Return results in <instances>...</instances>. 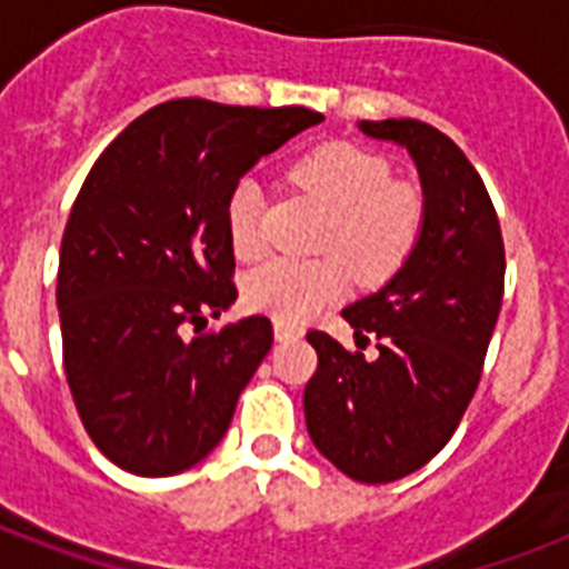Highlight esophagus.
Listing matches in <instances>:
<instances>
[{"mask_svg": "<svg viewBox=\"0 0 569 569\" xmlns=\"http://www.w3.org/2000/svg\"><path fill=\"white\" fill-rule=\"evenodd\" d=\"M274 339L277 342H292V339H301V330L283 325V321H274Z\"/></svg>", "mask_w": 569, "mask_h": 569, "instance_id": "obj_1", "label": "esophagus"}]
</instances>
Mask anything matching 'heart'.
Returning a JSON list of instances; mask_svg holds the SVG:
<instances>
[{"label": "heart", "mask_w": 569, "mask_h": 569, "mask_svg": "<svg viewBox=\"0 0 569 569\" xmlns=\"http://www.w3.org/2000/svg\"><path fill=\"white\" fill-rule=\"evenodd\" d=\"M292 182L328 209L319 248L342 252L363 280H383L413 250L425 218L422 197L405 182H389V164L380 156L342 141L316 147L292 164ZM227 232L239 259H257L266 248L262 189L253 180L232 189ZM341 258L268 259L244 280V303L283 325L307 321L348 289L351 271Z\"/></svg>", "instance_id": "b5f03b06"}]
</instances>
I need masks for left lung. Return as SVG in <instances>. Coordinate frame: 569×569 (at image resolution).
Returning <instances> with one entry per match:
<instances>
[{
  "label": "left lung",
  "instance_id": "left-lung-1",
  "mask_svg": "<svg viewBox=\"0 0 569 569\" xmlns=\"http://www.w3.org/2000/svg\"><path fill=\"white\" fill-rule=\"evenodd\" d=\"M357 129L413 159L422 230L396 274L342 310L357 339H380L375 360L307 333L319 369L303 389V416L312 446L339 472L389 485L449 442L476 396L502 307L505 244L485 182L440 129L422 120H360Z\"/></svg>",
  "mask_w": 569,
  "mask_h": 569
}]
</instances>
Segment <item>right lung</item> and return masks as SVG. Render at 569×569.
Segmentation results:
<instances>
[{
    "label": "right lung",
    "mask_w": 569,
    "mask_h": 569,
    "mask_svg": "<svg viewBox=\"0 0 569 569\" xmlns=\"http://www.w3.org/2000/svg\"><path fill=\"white\" fill-rule=\"evenodd\" d=\"M310 109L171 100L120 132L88 173L58 259L64 372L97 449L164 478L209 458L266 360V316L191 337L239 292L227 200L303 129Z\"/></svg>",
    "instance_id": "1"
}]
</instances>
